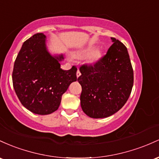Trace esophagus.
<instances>
[{"mask_svg":"<svg viewBox=\"0 0 159 159\" xmlns=\"http://www.w3.org/2000/svg\"><path fill=\"white\" fill-rule=\"evenodd\" d=\"M80 75H81V73H80V70H79V69H78V70H77V72H76V76H77V77H79V76H80Z\"/></svg>","mask_w":159,"mask_h":159,"instance_id":"obj_1","label":"esophagus"}]
</instances>
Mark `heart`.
Instances as JSON below:
<instances>
[{"label":"heart","instance_id":"heart-1","mask_svg":"<svg viewBox=\"0 0 159 159\" xmlns=\"http://www.w3.org/2000/svg\"><path fill=\"white\" fill-rule=\"evenodd\" d=\"M92 51H93V48L89 47L88 49H84V50L80 51L79 52H76V54H75V56L78 58H87V57H89L90 55L92 54V55L90 54L91 56L89 57V63L94 64L95 63V62L98 61V59L99 58L100 54H99V52L98 51L94 52L92 53Z\"/></svg>","mask_w":159,"mask_h":159}]
</instances>
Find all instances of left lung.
<instances>
[{
    "label": "left lung",
    "mask_w": 159,
    "mask_h": 159,
    "mask_svg": "<svg viewBox=\"0 0 159 159\" xmlns=\"http://www.w3.org/2000/svg\"><path fill=\"white\" fill-rule=\"evenodd\" d=\"M93 65L80 67L77 81L82 86L80 103L91 118H106L127 102L134 83V71L127 48L119 40Z\"/></svg>",
    "instance_id": "8db88e82"
}]
</instances>
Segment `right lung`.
Instances as JSON below:
<instances>
[{
  "mask_svg": "<svg viewBox=\"0 0 159 159\" xmlns=\"http://www.w3.org/2000/svg\"><path fill=\"white\" fill-rule=\"evenodd\" d=\"M63 56H52L46 49V36L42 33L25 41L16 58L12 85L22 104L39 115H48L58 109L61 96L76 81L77 68L60 67Z\"/></svg>",
  "mask_w": 159,
  "mask_h": 159,
  "instance_id": "obj_1",
  "label": "right lung"
}]
</instances>
